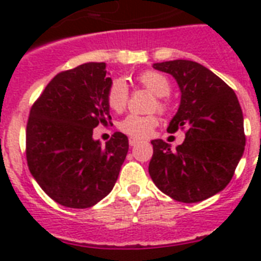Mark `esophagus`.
<instances>
[{
  "label": "esophagus",
  "instance_id": "esophagus-1",
  "mask_svg": "<svg viewBox=\"0 0 261 261\" xmlns=\"http://www.w3.org/2000/svg\"><path fill=\"white\" fill-rule=\"evenodd\" d=\"M128 143H130V146H135L137 143H139V139L130 138V139H128Z\"/></svg>",
  "mask_w": 261,
  "mask_h": 261
}]
</instances>
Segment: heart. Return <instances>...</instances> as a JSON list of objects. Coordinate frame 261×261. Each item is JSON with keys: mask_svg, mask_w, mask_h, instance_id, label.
Returning <instances> with one entry per match:
<instances>
[{"mask_svg": "<svg viewBox=\"0 0 261 261\" xmlns=\"http://www.w3.org/2000/svg\"><path fill=\"white\" fill-rule=\"evenodd\" d=\"M139 83L143 88H146L149 92L159 97L157 107L159 110H165L167 102L164 100L165 96L171 93V83L169 80L161 73L157 71H145L139 75ZM108 106L116 112H122L128 101V89L124 81L116 80L112 83L108 90ZM157 118L154 115H135L131 114L123 119L119 128L130 135L133 138H146L153 133V128L157 126Z\"/></svg>", "mask_w": 261, "mask_h": 261, "instance_id": "obj_1", "label": "heart"}]
</instances>
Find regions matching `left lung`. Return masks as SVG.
Segmentation results:
<instances>
[{"instance_id": "obj_1", "label": "left lung", "mask_w": 261, "mask_h": 261, "mask_svg": "<svg viewBox=\"0 0 261 261\" xmlns=\"http://www.w3.org/2000/svg\"><path fill=\"white\" fill-rule=\"evenodd\" d=\"M180 88V106L168 131L187 128L174 150L153 139L149 174L164 194L182 203L202 202L230 182L244 154V116L234 90L207 67L176 59L154 63Z\"/></svg>"}]
</instances>
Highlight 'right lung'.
I'll list each match as a JSON object with an SVG mask.
<instances>
[{"label": "right lung", "mask_w": 261, "mask_h": 261, "mask_svg": "<svg viewBox=\"0 0 261 261\" xmlns=\"http://www.w3.org/2000/svg\"><path fill=\"white\" fill-rule=\"evenodd\" d=\"M104 62L59 73L31 108L27 163L44 192L59 204L88 208L106 198L118 180L128 138L115 133L101 146L93 128L111 120L112 80Z\"/></svg>", "instance_id": "right-lung-1"}]
</instances>
